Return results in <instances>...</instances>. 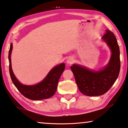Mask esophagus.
<instances>
[{
    "label": "esophagus",
    "instance_id": "obj_1",
    "mask_svg": "<svg viewBox=\"0 0 128 128\" xmlns=\"http://www.w3.org/2000/svg\"><path fill=\"white\" fill-rule=\"evenodd\" d=\"M74 62V59L72 58V57H70V58H68L67 61H66V62H67L68 64H71Z\"/></svg>",
    "mask_w": 128,
    "mask_h": 128
}]
</instances>
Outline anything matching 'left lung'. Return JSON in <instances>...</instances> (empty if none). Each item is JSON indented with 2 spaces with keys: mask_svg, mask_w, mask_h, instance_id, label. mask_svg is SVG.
Returning a JSON list of instances; mask_svg holds the SVG:
<instances>
[{
  "mask_svg": "<svg viewBox=\"0 0 128 128\" xmlns=\"http://www.w3.org/2000/svg\"><path fill=\"white\" fill-rule=\"evenodd\" d=\"M102 39L111 51L110 60L103 69L95 71L78 64H74L71 66L79 89L86 96L104 94L113 85L120 74V48L114 33L108 30H106Z\"/></svg>",
  "mask_w": 128,
  "mask_h": 128,
  "instance_id": "left-lung-1",
  "label": "left lung"
}]
</instances>
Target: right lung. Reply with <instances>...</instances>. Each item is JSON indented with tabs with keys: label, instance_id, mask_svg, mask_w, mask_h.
Returning a JSON list of instances; mask_svg holds the SVG:
<instances>
[{
	"label": "right lung",
	"instance_id": "add662e5",
	"mask_svg": "<svg viewBox=\"0 0 128 128\" xmlns=\"http://www.w3.org/2000/svg\"><path fill=\"white\" fill-rule=\"evenodd\" d=\"M12 48V44L8 52L9 72L12 83L21 94L30 100H39L51 98L57 90L60 76L65 69V64L62 63L54 66L50 70L45 78L35 85H25L21 84L16 78L12 68L11 54Z\"/></svg>",
	"mask_w": 128,
	"mask_h": 128
}]
</instances>
